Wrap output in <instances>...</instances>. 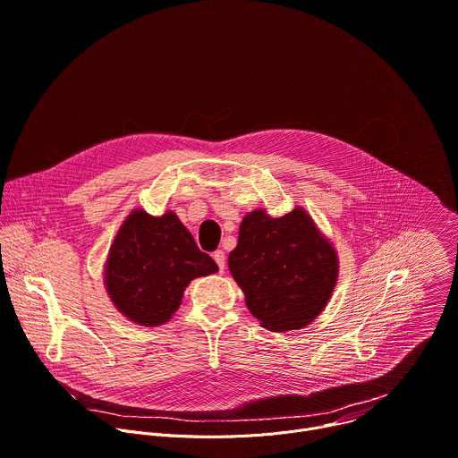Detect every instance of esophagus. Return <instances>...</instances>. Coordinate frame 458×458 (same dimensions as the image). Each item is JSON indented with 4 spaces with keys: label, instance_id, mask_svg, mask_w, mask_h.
Returning <instances> with one entry per match:
<instances>
[{
    "label": "esophagus",
    "instance_id": "esophagus-1",
    "mask_svg": "<svg viewBox=\"0 0 458 458\" xmlns=\"http://www.w3.org/2000/svg\"><path fill=\"white\" fill-rule=\"evenodd\" d=\"M213 258H215L218 268L224 272V268H225V254H224V250H220V249L215 250V252H213Z\"/></svg>",
    "mask_w": 458,
    "mask_h": 458
}]
</instances>
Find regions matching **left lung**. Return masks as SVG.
I'll use <instances>...</instances> for the list:
<instances>
[{
  "label": "left lung",
  "mask_w": 458,
  "mask_h": 458,
  "mask_svg": "<svg viewBox=\"0 0 458 458\" xmlns=\"http://www.w3.org/2000/svg\"><path fill=\"white\" fill-rule=\"evenodd\" d=\"M229 270L261 327L287 332L307 327L325 309L337 280V256L303 209L282 218L258 209L240 225Z\"/></svg>",
  "instance_id": "left-lung-1"
}]
</instances>
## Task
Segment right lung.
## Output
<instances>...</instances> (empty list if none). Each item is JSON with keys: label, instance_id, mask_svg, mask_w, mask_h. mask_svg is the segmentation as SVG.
Listing matches in <instances>:
<instances>
[{"label": "right lung", "instance_id": "right-lung-1", "mask_svg": "<svg viewBox=\"0 0 458 458\" xmlns=\"http://www.w3.org/2000/svg\"><path fill=\"white\" fill-rule=\"evenodd\" d=\"M218 270L191 233L173 213L149 216L133 211L123 224L108 254L106 287L115 307L131 321L165 323L193 278Z\"/></svg>", "mask_w": 458, "mask_h": 458}]
</instances>
